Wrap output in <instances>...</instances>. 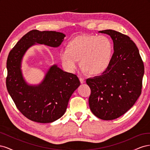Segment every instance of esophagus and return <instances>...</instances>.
Here are the masks:
<instances>
[{
	"label": "esophagus",
	"mask_w": 150,
	"mask_h": 150,
	"mask_svg": "<svg viewBox=\"0 0 150 150\" xmlns=\"http://www.w3.org/2000/svg\"><path fill=\"white\" fill-rule=\"evenodd\" d=\"M79 81H80V82H81V84L84 83V82H85L84 79V78H79Z\"/></svg>",
	"instance_id": "obj_1"
}]
</instances>
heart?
<instances>
[{
    "instance_id": "obj_1",
    "label": "heart",
    "mask_w": 150,
    "mask_h": 150,
    "mask_svg": "<svg viewBox=\"0 0 150 150\" xmlns=\"http://www.w3.org/2000/svg\"><path fill=\"white\" fill-rule=\"evenodd\" d=\"M112 53L111 44L104 36L79 35L70 40L67 47L59 52L64 69L71 73L75 72L79 66H83L84 73L98 75L105 71L110 64Z\"/></svg>"
}]
</instances>
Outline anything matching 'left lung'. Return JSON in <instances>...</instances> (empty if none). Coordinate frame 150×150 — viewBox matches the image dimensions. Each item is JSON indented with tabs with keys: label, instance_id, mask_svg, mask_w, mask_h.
Wrapping results in <instances>:
<instances>
[{
	"label": "left lung",
	"instance_id": "left-lung-1",
	"mask_svg": "<svg viewBox=\"0 0 150 150\" xmlns=\"http://www.w3.org/2000/svg\"><path fill=\"white\" fill-rule=\"evenodd\" d=\"M99 33L110 35L114 53L102 75L86 79L91 91L90 110L103 120H112L132 107L142 93L144 64L134 42L114 30Z\"/></svg>",
	"mask_w": 150,
	"mask_h": 150
}]
</instances>
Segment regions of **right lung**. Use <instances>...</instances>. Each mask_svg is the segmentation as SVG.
<instances>
[{
  "instance_id": "obj_1",
  "label": "right lung",
  "mask_w": 150,
  "mask_h": 150,
  "mask_svg": "<svg viewBox=\"0 0 150 150\" xmlns=\"http://www.w3.org/2000/svg\"><path fill=\"white\" fill-rule=\"evenodd\" d=\"M65 36L56 31L32 30L8 54L7 91L17 108L31 121L49 123L60 118L66 111L71 95L80 85L78 76L62 71L56 64L49 68L42 82L38 85L28 84L22 76L21 62L27 50L35 43L59 47Z\"/></svg>"
}]
</instances>
